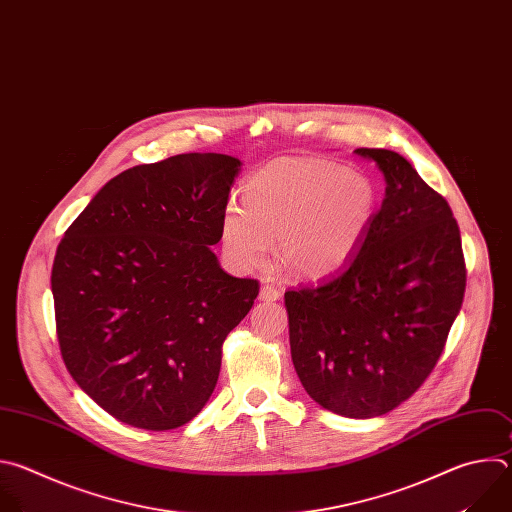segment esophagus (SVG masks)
<instances>
[{
  "label": "esophagus",
  "mask_w": 512,
  "mask_h": 512,
  "mask_svg": "<svg viewBox=\"0 0 512 512\" xmlns=\"http://www.w3.org/2000/svg\"><path fill=\"white\" fill-rule=\"evenodd\" d=\"M280 296H282V292H280L276 286H272V284H264V286L260 288V300L272 302V300H278Z\"/></svg>",
  "instance_id": "1"
}]
</instances>
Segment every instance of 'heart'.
<instances>
[{"mask_svg": "<svg viewBox=\"0 0 512 512\" xmlns=\"http://www.w3.org/2000/svg\"><path fill=\"white\" fill-rule=\"evenodd\" d=\"M242 208L230 203L222 242L242 268L262 266L276 238L278 260L298 276L339 270L365 240L377 189L359 169L309 157H280L240 187Z\"/></svg>", "mask_w": 512, "mask_h": 512, "instance_id": "obj_1", "label": "heart"}]
</instances>
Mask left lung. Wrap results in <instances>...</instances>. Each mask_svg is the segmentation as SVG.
I'll return each instance as SVG.
<instances>
[{"label":"left lung","mask_w":512,"mask_h":512,"mask_svg":"<svg viewBox=\"0 0 512 512\" xmlns=\"http://www.w3.org/2000/svg\"><path fill=\"white\" fill-rule=\"evenodd\" d=\"M387 181L381 210L337 272L284 292L296 375L319 405L375 418L434 371L464 300L466 262L448 201L389 149H355Z\"/></svg>","instance_id":"8db88e82"}]
</instances>
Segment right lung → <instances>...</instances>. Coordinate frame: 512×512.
Instances as JSON below:
<instances>
[{
	"label": "right lung",
	"mask_w": 512,
	"mask_h": 512,
	"mask_svg": "<svg viewBox=\"0 0 512 512\" xmlns=\"http://www.w3.org/2000/svg\"><path fill=\"white\" fill-rule=\"evenodd\" d=\"M240 159L135 165L70 224L52 266L56 335L80 389L123 424L163 432L212 397L228 333L260 292L210 250Z\"/></svg>",
	"instance_id": "add662e5"
}]
</instances>
